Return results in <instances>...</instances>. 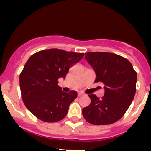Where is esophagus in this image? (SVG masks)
I'll use <instances>...</instances> for the list:
<instances>
[{
	"label": "esophagus",
	"instance_id": "obj_1",
	"mask_svg": "<svg viewBox=\"0 0 151 151\" xmlns=\"http://www.w3.org/2000/svg\"><path fill=\"white\" fill-rule=\"evenodd\" d=\"M82 93H78V97H80V96H82Z\"/></svg>",
	"mask_w": 151,
	"mask_h": 151
}]
</instances>
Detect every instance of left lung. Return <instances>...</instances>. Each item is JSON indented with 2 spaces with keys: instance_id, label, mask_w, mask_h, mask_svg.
<instances>
[{
  "instance_id": "8db88e82",
  "label": "left lung",
  "mask_w": 151,
  "mask_h": 151,
  "mask_svg": "<svg viewBox=\"0 0 151 151\" xmlns=\"http://www.w3.org/2000/svg\"><path fill=\"white\" fill-rule=\"evenodd\" d=\"M85 59L95 70V82H103L105 92L101 99L89 95L91 101L82 109V115L95 125L115 123L124 115L134 98L137 73L126 58L114 53L86 52Z\"/></svg>"
}]
</instances>
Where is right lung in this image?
<instances>
[{"mask_svg": "<svg viewBox=\"0 0 151 151\" xmlns=\"http://www.w3.org/2000/svg\"><path fill=\"white\" fill-rule=\"evenodd\" d=\"M83 56L52 48L38 52L28 59L19 76L20 90L25 106L38 119L52 123L65 117L78 93L62 91L58 79L65 78L69 69Z\"/></svg>", "mask_w": 151, "mask_h": 151, "instance_id": "right-lung-1", "label": "right lung"}]
</instances>
